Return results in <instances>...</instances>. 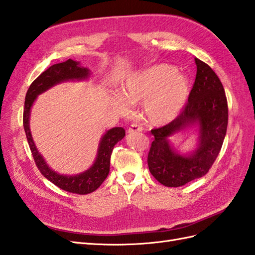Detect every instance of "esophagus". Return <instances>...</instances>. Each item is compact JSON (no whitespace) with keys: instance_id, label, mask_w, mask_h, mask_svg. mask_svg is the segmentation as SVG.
Instances as JSON below:
<instances>
[{"instance_id":"obj_1","label":"esophagus","mask_w":255,"mask_h":255,"mask_svg":"<svg viewBox=\"0 0 255 255\" xmlns=\"http://www.w3.org/2000/svg\"><path fill=\"white\" fill-rule=\"evenodd\" d=\"M142 130H143V128L140 125H137V124H131L130 127L128 128L127 132L128 133H134V132H140V131H142Z\"/></svg>"}]
</instances>
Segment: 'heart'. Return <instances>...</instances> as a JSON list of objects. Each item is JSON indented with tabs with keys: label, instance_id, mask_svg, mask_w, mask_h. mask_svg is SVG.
I'll return each instance as SVG.
<instances>
[{
	"label": "heart",
	"instance_id": "heart-1",
	"mask_svg": "<svg viewBox=\"0 0 255 255\" xmlns=\"http://www.w3.org/2000/svg\"><path fill=\"white\" fill-rule=\"evenodd\" d=\"M115 96V107L123 115L131 105L143 103V113L152 125H164L183 111L190 94L188 78L170 65L159 64L130 76Z\"/></svg>",
	"mask_w": 255,
	"mask_h": 255
}]
</instances>
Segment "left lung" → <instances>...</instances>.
I'll return each mask as SVG.
<instances>
[{
  "mask_svg": "<svg viewBox=\"0 0 255 255\" xmlns=\"http://www.w3.org/2000/svg\"><path fill=\"white\" fill-rule=\"evenodd\" d=\"M196 76L188 103L168 125L151 129L155 136L148 151V169L160 184L180 187L204 176L221 150L227 134L229 108L220 79L199 59ZM192 125L199 126V145L192 154L183 156L170 146L168 137Z\"/></svg>",
  "mask_w": 255,
  "mask_h": 255,
  "instance_id": "1",
  "label": "left lung"
}]
</instances>
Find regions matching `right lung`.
<instances>
[{"instance_id": "1", "label": "right lung", "mask_w": 255, "mask_h": 255, "mask_svg": "<svg viewBox=\"0 0 255 255\" xmlns=\"http://www.w3.org/2000/svg\"><path fill=\"white\" fill-rule=\"evenodd\" d=\"M89 76V69L81 67L78 62L70 59L66 62L52 65L32 82L27 90L24 101L23 127L28 146L32 151L36 165H37L42 175L49 179L51 183H53L65 191L76 194H89L94 192L104 183L109 172H110V159L114 145L125 136V129L122 127H115L108 130L99 143L97 158L91 168L79 174V175L66 176L57 174L49 168L35 146L28 122H30L31 108L39 94L46 92L57 83L68 81V80H83Z\"/></svg>"}]
</instances>
